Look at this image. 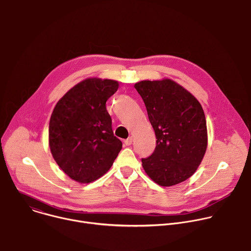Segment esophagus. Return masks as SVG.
Wrapping results in <instances>:
<instances>
[{"instance_id": "obj_1", "label": "esophagus", "mask_w": 251, "mask_h": 251, "mask_svg": "<svg viewBox=\"0 0 251 251\" xmlns=\"http://www.w3.org/2000/svg\"><path fill=\"white\" fill-rule=\"evenodd\" d=\"M132 142H133V137H128L126 140H124V143H125V145H127V146H129V145H131L132 144Z\"/></svg>"}]
</instances>
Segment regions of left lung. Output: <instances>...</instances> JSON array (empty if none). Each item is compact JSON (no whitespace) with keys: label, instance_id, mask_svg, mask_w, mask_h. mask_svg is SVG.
I'll list each match as a JSON object with an SVG mask.
<instances>
[{"label":"left lung","instance_id":"8db88e82","mask_svg":"<svg viewBox=\"0 0 251 251\" xmlns=\"http://www.w3.org/2000/svg\"><path fill=\"white\" fill-rule=\"evenodd\" d=\"M135 88L145 103L157 139L152 155L142 159L143 168L163 187L186 181L206 151L207 131L201 105L171 79L140 81Z\"/></svg>","mask_w":251,"mask_h":251}]
</instances>
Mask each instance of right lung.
I'll return each instance as SVG.
<instances>
[{
  "mask_svg": "<svg viewBox=\"0 0 251 251\" xmlns=\"http://www.w3.org/2000/svg\"><path fill=\"white\" fill-rule=\"evenodd\" d=\"M118 89L111 79L88 78L71 88L52 111L49 139L53 159L73 180L87 184L110 169L122 149L106 101Z\"/></svg>",
  "mask_w": 251,
  "mask_h": 251,
  "instance_id": "add662e5",
  "label": "right lung"
}]
</instances>
